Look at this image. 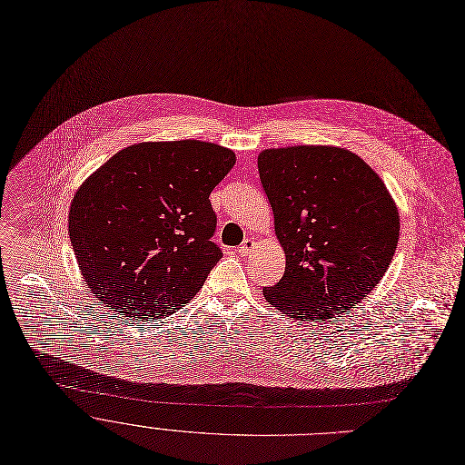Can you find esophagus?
I'll return each instance as SVG.
<instances>
[{"label": "esophagus", "instance_id": "34e87169", "mask_svg": "<svg viewBox=\"0 0 465 465\" xmlns=\"http://www.w3.org/2000/svg\"><path fill=\"white\" fill-rule=\"evenodd\" d=\"M254 249V242L252 240H243V243L238 247V254L240 256H247V254H251V251Z\"/></svg>", "mask_w": 465, "mask_h": 465}]
</instances>
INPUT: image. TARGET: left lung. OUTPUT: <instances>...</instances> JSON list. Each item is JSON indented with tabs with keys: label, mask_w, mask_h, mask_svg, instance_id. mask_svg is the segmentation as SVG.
I'll list each match as a JSON object with an SVG mask.
<instances>
[{
	"label": "left lung",
	"mask_w": 465,
	"mask_h": 465,
	"mask_svg": "<svg viewBox=\"0 0 465 465\" xmlns=\"http://www.w3.org/2000/svg\"><path fill=\"white\" fill-rule=\"evenodd\" d=\"M258 173L286 252L265 301L297 321L348 313L387 272L400 238L398 209L380 175L333 146L263 150Z\"/></svg>",
	"instance_id": "1"
}]
</instances>
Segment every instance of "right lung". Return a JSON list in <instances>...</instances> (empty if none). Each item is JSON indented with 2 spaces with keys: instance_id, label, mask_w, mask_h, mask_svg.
Listing matches in <instances>:
<instances>
[{
  "instance_id": "obj_1",
  "label": "right lung",
  "mask_w": 465,
  "mask_h": 465,
  "mask_svg": "<svg viewBox=\"0 0 465 465\" xmlns=\"http://www.w3.org/2000/svg\"><path fill=\"white\" fill-rule=\"evenodd\" d=\"M234 152L202 141L128 146L89 175L69 238L89 290L126 317H166L194 299L223 256L211 193Z\"/></svg>"
}]
</instances>
